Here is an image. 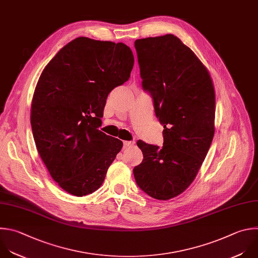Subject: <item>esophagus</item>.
I'll use <instances>...</instances> for the list:
<instances>
[{
    "instance_id": "34e87169",
    "label": "esophagus",
    "mask_w": 258,
    "mask_h": 258,
    "mask_svg": "<svg viewBox=\"0 0 258 258\" xmlns=\"http://www.w3.org/2000/svg\"><path fill=\"white\" fill-rule=\"evenodd\" d=\"M133 145H134V142H130V141H124V142H123V147H124V148L132 147Z\"/></svg>"
}]
</instances>
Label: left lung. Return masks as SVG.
I'll list each match as a JSON object with an SVG mask.
<instances>
[{"label":"left lung","mask_w":258,"mask_h":258,"mask_svg":"<svg viewBox=\"0 0 258 258\" xmlns=\"http://www.w3.org/2000/svg\"><path fill=\"white\" fill-rule=\"evenodd\" d=\"M143 88L151 93L164 125V144L138 141L144 159L134 168L140 188L159 201L182 194L195 180L215 135L216 94L212 77L176 36L137 39Z\"/></svg>","instance_id":"1"}]
</instances>
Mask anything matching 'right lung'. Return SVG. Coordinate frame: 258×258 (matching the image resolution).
I'll return each instance as SVG.
<instances>
[{
    "label": "right lung",
    "instance_id": "1",
    "mask_svg": "<svg viewBox=\"0 0 258 258\" xmlns=\"http://www.w3.org/2000/svg\"><path fill=\"white\" fill-rule=\"evenodd\" d=\"M134 54L122 42L78 37L42 71L30 122L51 178L72 196L96 191L122 148L98 130L108 94L130 79Z\"/></svg>",
    "mask_w": 258,
    "mask_h": 258
}]
</instances>
